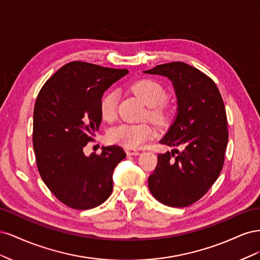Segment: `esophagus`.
<instances>
[{"label":"esophagus","mask_w":260,"mask_h":260,"mask_svg":"<svg viewBox=\"0 0 260 260\" xmlns=\"http://www.w3.org/2000/svg\"><path fill=\"white\" fill-rule=\"evenodd\" d=\"M124 151H125V154H127L128 156H138V155H140L139 151H136V149H132V148H124Z\"/></svg>","instance_id":"esophagus-1"}]
</instances>
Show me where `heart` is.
<instances>
[{
	"label": "heart",
	"instance_id": "obj_1",
	"mask_svg": "<svg viewBox=\"0 0 260 260\" xmlns=\"http://www.w3.org/2000/svg\"><path fill=\"white\" fill-rule=\"evenodd\" d=\"M132 90L144 103L151 107L149 114L155 119L161 120L165 113L159 107L167 99V92L164 86L153 79H142L132 85ZM118 92L107 91L100 102V111L103 119L113 121L117 116ZM156 137V130L151 124L121 123L108 132L107 139L111 143L119 144L128 148H139L147 141Z\"/></svg>",
	"mask_w": 260,
	"mask_h": 260
}]
</instances>
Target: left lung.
I'll return each mask as SVG.
<instances>
[{
  "label": "left lung",
  "instance_id": "1",
  "mask_svg": "<svg viewBox=\"0 0 260 260\" xmlns=\"http://www.w3.org/2000/svg\"><path fill=\"white\" fill-rule=\"evenodd\" d=\"M144 73L165 76L174 83L178 114L160 143L183 147L157 156L148 177L149 191L167 206H190L207 193L223 167L229 132L221 94L211 78L182 61Z\"/></svg>",
  "mask_w": 260,
  "mask_h": 260
}]
</instances>
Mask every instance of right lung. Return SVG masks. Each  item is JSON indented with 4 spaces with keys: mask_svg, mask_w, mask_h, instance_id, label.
<instances>
[{
    "mask_svg": "<svg viewBox=\"0 0 260 260\" xmlns=\"http://www.w3.org/2000/svg\"><path fill=\"white\" fill-rule=\"evenodd\" d=\"M129 72L80 60L68 62L44 83L34 111L32 143L43 182L58 201L74 209L103 204L113 191V171L125 153L103 147L85 156L102 121L103 93Z\"/></svg>",
    "mask_w": 260,
    "mask_h": 260,
    "instance_id": "obj_1",
    "label": "right lung"
}]
</instances>
